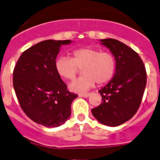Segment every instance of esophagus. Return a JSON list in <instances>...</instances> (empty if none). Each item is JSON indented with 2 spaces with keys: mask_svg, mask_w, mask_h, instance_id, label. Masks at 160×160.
Segmentation results:
<instances>
[{
  "mask_svg": "<svg viewBox=\"0 0 160 160\" xmlns=\"http://www.w3.org/2000/svg\"><path fill=\"white\" fill-rule=\"evenodd\" d=\"M90 94H91L90 93H80V94H79V96H80V97L88 98Z\"/></svg>",
  "mask_w": 160,
  "mask_h": 160,
  "instance_id": "34e87169",
  "label": "esophagus"
}]
</instances>
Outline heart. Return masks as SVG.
<instances>
[{
	"instance_id": "heart-1",
	"label": "heart",
	"mask_w": 160,
	"mask_h": 160,
	"mask_svg": "<svg viewBox=\"0 0 160 160\" xmlns=\"http://www.w3.org/2000/svg\"><path fill=\"white\" fill-rule=\"evenodd\" d=\"M116 67L115 57L110 52H101L94 48L85 47L76 49L72 58L62 56L55 62V69L60 77L72 80L77 77L80 69L83 75L69 85L71 91H86L98 84H104L112 78Z\"/></svg>"
}]
</instances>
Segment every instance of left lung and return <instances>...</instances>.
<instances>
[{"label": "left lung", "mask_w": 160, "mask_h": 160, "mask_svg": "<svg viewBox=\"0 0 160 160\" xmlns=\"http://www.w3.org/2000/svg\"><path fill=\"white\" fill-rule=\"evenodd\" d=\"M102 44L114 55L116 72L99 90L102 102L91 109L102 124L116 127L133 117L140 107L147 82L145 65L138 54L116 39H102Z\"/></svg>", "instance_id": "left-lung-1"}]
</instances>
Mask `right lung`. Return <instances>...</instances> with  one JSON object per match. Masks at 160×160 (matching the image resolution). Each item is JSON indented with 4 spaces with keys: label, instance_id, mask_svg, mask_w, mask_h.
Segmentation results:
<instances>
[{
    "label": "right lung",
    "instance_id": "1",
    "mask_svg": "<svg viewBox=\"0 0 160 160\" xmlns=\"http://www.w3.org/2000/svg\"><path fill=\"white\" fill-rule=\"evenodd\" d=\"M70 40H47L23 52L13 71V87L20 107L38 124L56 128L67 120L77 94L67 91L55 69V59Z\"/></svg>",
    "mask_w": 160,
    "mask_h": 160
}]
</instances>
